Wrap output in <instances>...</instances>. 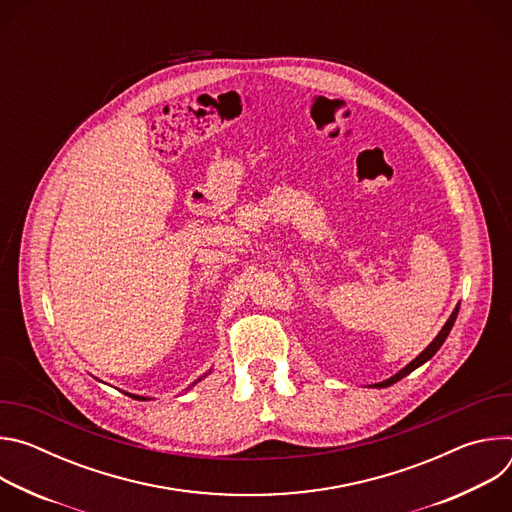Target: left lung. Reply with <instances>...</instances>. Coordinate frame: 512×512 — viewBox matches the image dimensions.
<instances>
[{
  "label": "left lung",
  "mask_w": 512,
  "mask_h": 512,
  "mask_svg": "<svg viewBox=\"0 0 512 512\" xmlns=\"http://www.w3.org/2000/svg\"><path fill=\"white\" fill-rule=\"evenodd\" d=\"M458 310H460V306H456V310L452 312V316H450V320L446 322V326L440 330V334H437L435 338H433V342L415 358V360H411L407 367L403 369V371H399L395 377H391V379H387V381H383V383H377L375 387H391L393 383H397V381H401L403 377H407L409 373H413L417 367H421L423 362H427L437 350H440V346L446 342V338H448V334H450V330H452V326H454V322H456V316H458Z\"/></svg>",
  "instance_id": "left-lung-1"
}]
</instances>
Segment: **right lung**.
<instances>
[{
  "instance_id": "obj_1",
  "label": "right lung",
  "mask_w": 512,
  "mask_h": 512,
  "mask_svg": "<svg viewBox=\"0 0 512 512\" xmlns=\"http://www.w3.org/2000/svg\"><path fill=\"white\" fill-rule=\"evenodd\" d=\"M129 397H135V395H129ZM135 399H139V401H141V399H143V397H135Z\"/></svg>"
}]
</instances>
